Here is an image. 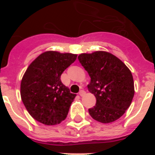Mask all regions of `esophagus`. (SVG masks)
Masks as SVG:
<instances>
[{"mask_svg": "<svg viewBox=\"0 0 155 155\" xmlns=\"http://www.w3.org/2000/svg\"><path fill=\"white\" fill-rule=\"evenodd\" d=\"M79 94H80V96H84V94H85V91L84 90H81V91L79 92Z\"/></svg>", "mask_w": 155, "mask_h": 155, "instance_id": "34e87169", "label": "esophagus"}]
</instances>
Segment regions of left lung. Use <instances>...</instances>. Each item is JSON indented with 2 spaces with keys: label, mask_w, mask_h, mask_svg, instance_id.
<instances>
[{
  "label": "left lung",
  "mask_w": 155,
  "mask_h": 155,
  "mask_svg": "<svg viewBox=\"0 0 155 155\" xmlns=\"http://www.w3.org/2000/svg\"><path fill=\"white\" fill-rule=\"evenodd\" d=\"M78 58L91 78L88 91L96 98L95 105L88 109L90 116L102 124L120 119L134 95L131 71L118 57L105 51L81 53Z\"/></svg>",
  "instance_id": "left-lung-1"
}]
</instances>
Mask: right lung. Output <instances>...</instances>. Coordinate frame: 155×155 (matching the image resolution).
Returning a JSON list of instances; mask_svg holds the SVG:
<instances>
[{"label":"right lung","instance_id":"add662e5","mask_svg":"<svg viewBox=\"0 0 155 155\" xmlns=\"http://www.w3.org/2000/svg\"><path fill=\"white\" fill-rule=\"evenodd\" d=\"M77 54L46 51L30 64L21 81V98L31 116L47 126L67 117L76 94L61 80L62 73L76 61Z\"/></svg>","mask_w":155,"mask_h":155}]
</instances>
